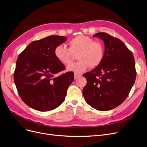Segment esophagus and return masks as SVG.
Returning a JSON list of instances; mask_svg holds the SVG:
<instances>
[{
	"instance_id": "1",
	"label": "esophagus",
	"mask_w": 147,
	"mask_h": 147,
	"mask_svg": "<svg viewBox=\"0 0 147 147\" xmlns=\"http://www.w3.org/2000/svg\"><path fill=\"white\" fill-rule=\"evenodd\" d=\"M80 76H81L80 74H77V73H74V79H75L80 78Z\"/></svg>"
}]
</instances>
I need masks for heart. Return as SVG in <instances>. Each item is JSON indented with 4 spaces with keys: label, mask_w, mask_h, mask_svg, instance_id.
I'll return each instance as SVG.
<instances>
[{
    "label": "heart",
    "mask_w": 147,
    "mask_h": 147,
    "mask_svg": "<svg viewBox=\"0 0 147 147\" xmlns=\"http://www.w3.org/2000/svg\"><path fill=\"white\" fill-rule=\"evenodd\" d=\"M69 49L62 45L57 46L54 50L56 58L63 65L71 62L73 53H77V62L72 63L67 67V71L76 73H82L90 66L96 67L104 58L105 50L102 43L95 41L88 36L80 35L76 36L69 42Z\"/></svg>",
    "instance_id": "heart-1"
}]
</instances>
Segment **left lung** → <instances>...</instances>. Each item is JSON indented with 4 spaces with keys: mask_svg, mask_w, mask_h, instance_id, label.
Returning a JSON list of instances; mask_svg holds the SVG:
<instances>
[{
    "mask_svg": "<svg viewBox=\"0 0 147 147\" xmlns=\"http://www.w3.org/2000/svg\"><path fill=\"white\" fill-rule=\"evenodd\" d=\"M93 36L103 41L105 55L100 65L83 75L87 80L83 95L92 107L107 111L128 96L136 79L135 62L131 51L118 38L105 32Z\"/></svg>",
    "mask_w": 147,
    "mask_h": 147,
    "instance_id": "obj_1",
    "label": "left lung"
}]
</instances>
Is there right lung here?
I'll return each mask as SVG.
<instances>
[{"mask_svg": "<svg viewBox=\"0 0 147 147\" xmlns=\"http://www.w3.org/2000/svg\"><path fill=\"white\" fill-rule=\"evenodd\" d=\"M66 40L62 36H47L30 43L18 57L15 85L23 101L35 110L55 109L65 99L74 73L57 75L65 67L56 58L54 50Z\"/></svg>", "mask_w": 147, "mask_h": 147, "instance_id": "1", "label": "right lung"}]
</instances>
